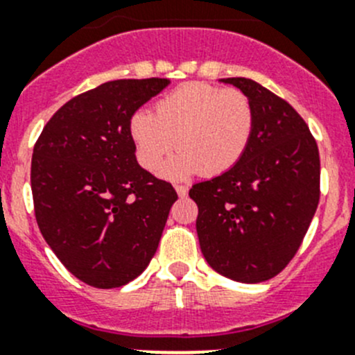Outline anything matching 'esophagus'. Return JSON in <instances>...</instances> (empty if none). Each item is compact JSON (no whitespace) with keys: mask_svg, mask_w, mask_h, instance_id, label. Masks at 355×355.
<instances>
[{"mask_svg":"<svg viewBox=\"0 0 355 355\" xmlns=\"http://www.w3.org/2000/svg\"><path fill=\"white\" fill-rule=\"evenodd\" d=\"M175 191H177V194L180 198H185V196H187V193H189V189L185 187V185H175Z\"/></svg>","mask_w":355,"mask_h":355,"instance_id":"34e87169","label":"esophagus"}]
</instances>
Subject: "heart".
<instances>
[{
    "instance_id": "b5f03b06",
    "label": "heart",
    "mask_w": 355,
    "mask_h": 355,
    "mask_svg": "<svg viewBox=\"0 0 355 355\" xmlns=\"http://www.w3.org/2000/svg\"><path fill=\"white\" fill-rule=\"evenodd\" d=\"M254 122L252 101L245 92L189 82L159 99L154 114L135 112L129 135L145 170H159L177 147L180 154L168 162L164 175L182 178L200 171L203 177H215L243 157Z\"/></svg>"
}]
</instances>
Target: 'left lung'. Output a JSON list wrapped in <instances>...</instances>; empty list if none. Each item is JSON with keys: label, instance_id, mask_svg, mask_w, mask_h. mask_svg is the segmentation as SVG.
Wrapping results in <instances>:
<instances>
[{"label": "left lung", "instance_id": "1", "mask_svg": "<svg viewBox=\"0 0 355 355\" xmlns=\"http://www.w3.org/2000/svg\"><path fill=\"white\" fill-rule=\"evenodd\" d=\"M250 98L254 132L236 166L194 184L196 231L207 263L243 284L278 275L296 256L320 198V159L306 122L250 78H223Z\"/></svg>", "mask_w": 355, "mask_h": 355}]
</instances>
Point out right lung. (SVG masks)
<instances>
[{
    "mask_svg": "<svg viewBox=\"0 0 355 355\" xmlns=\"http://www.w3.org/2000/svg\"><path fill=\"white\" fill-rule=\"evenodd\" d=\"M168 84L128 78L75 96L33 148L36 223L66 270L87 286H125L157 250L178 196L138 164L129 121Z\"/></svg>",
    "mask_w": 355,
    "mask_h": 355,
    "instance_id": "add662e5",
    "label": "right lung"
}]
</instances>
